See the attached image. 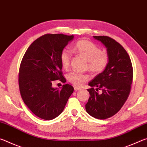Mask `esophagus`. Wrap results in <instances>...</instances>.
Here are the masks:
<instances>
[{
  "instance_id": "esophagus-1",
  "label": "esophagus",
  "mask_w": 147,
  "mask_h": 147,
  "mask_svg": "<svg viewBox=\"0 0 147 147\" xmlns=\"http://www.w3.org/2000/svg\"><path fill=\"white\" fill-rule=\"evenodd\" d=\"M74 91H78V90H80V89H81V88H78V87H77V86H74Z\"/></svg>"
}]
</instances>
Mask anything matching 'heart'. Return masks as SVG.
Instances as JSON below:
<instances>
[{
	"label": "heart",
	"mask_w": 147,
	"mask_h": 147,
	"mask_svg": "<svg viewBox=\"0 0 147 147\" xmlns=\"http://www.w3.org/2000/svg\"><path fill=\"white\" fill-rule=\"evenodd\" d=\"M73 53L84 57L88 61L89 70L93 74H100L105 70L109 63L108 54L102 52L100 48L92 42L81 39L77 41L72 49ZM71 58V53L68 50L63 49L61 52L59 59L64 69L69 68ZM68 81L76 86H82L89 80L88 74L78 72H71L67 74Z\"/></svg>",
	"instance_id": "1"
}]
</instances>
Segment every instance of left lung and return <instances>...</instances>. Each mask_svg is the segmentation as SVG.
I'll return each mask as SVG.
<instances>
[{
	"mask_svg": "<svg viewBox=\"0 0 147 147\" xmlns=\"http://www.w3.org/2000/svg\"><path fill=\"white\" fill-rule=\"evenodd\" d=\"M107 49L109 63L102 73L89 82V98L86 110L98 119L111 117L120 110L130 94L133 68L130 56L123 46L108 36H93ZM96 86V89L94 88ZM101 89L103 93L97 92Z\"/></svg>",
	"mask_w": 147,
	"mask_h": 147,
	"instance_id": "8db88e82",
	"label": "left lung"
}]
</instances>
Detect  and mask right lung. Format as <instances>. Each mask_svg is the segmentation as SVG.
I'll return each instance as SVG.
<instances>
[{"label": "right lung", "instance_id": "1", "mask_svg": "<svg viewBox=\"0 0 147 147\" xmlns=\"http://www.w3.org/2000/svg\"><path fill=\"white\" fill-rule=\"evenodd\" d=\"M74 36L45 34L35 40L22 59L19 86L24 104L37 117L52 120L63 111L73 87L65 84L61 89L53 88V82H66L61 72L59 56Z\"/></svg>", "mask_w": 147, "mask_h": 147}]
</instances>
